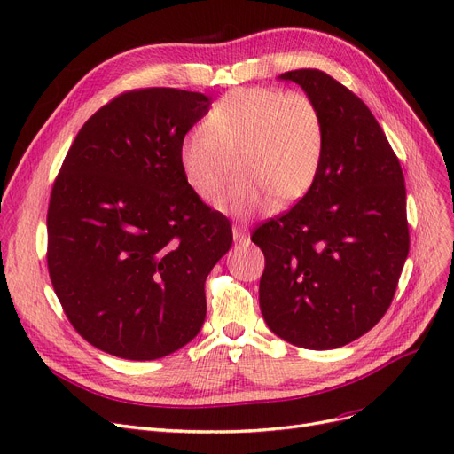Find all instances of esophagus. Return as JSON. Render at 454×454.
<instances>
[{"label":"esophagus","mask_w":454,"mask_h":454,"mask_svg":"<svg viewBox=\"0 0 454 454\" xmlns=\"http://www.w3.org/2000/svg\"><path fill=\"white\" fill-rule=\"evenodd\" d=\"M233 239L238 241V243H245V241L248 239V230H247V226H243V224H239V223H235V224H233Z\"/></svg>","instance_id":"obj_1"}]
</instances>
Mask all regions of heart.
<instances>
[{"instance_id":"heart-1","label":"heart","mask_w":454,"mask_h":454,"mask_svg":"<svg viewBox=\"0 0 454 454\" xmlns=\"http://www.w3.org/2000/svg\"><path fill=\"white\" fill-rule=\"evenodd\" d=\"M326 148L325 118L301 90L243 87L226 92L187 133L178 150L184 178L206 202L224 196L221 209L235 216L267 213L276 199L301 200L321 172Z\"/></svg>"}]
</instances>
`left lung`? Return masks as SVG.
<instances>
[{
    "label": "left lung",
    "instance_id": "left-lung-1",
    "mask_svg": "<svg viewBox=\"0 0 454 454\" xmlns=\"http://www.w3.org/2000/svg\"><path fill=\"white\" fill-rule=\"evenodd\" d=\"M280 77L319 106L326 148L313 187L250 235L265 254L260 308L291 345L338 348L377 325L395 294L410 248L404 176L352 90L317 68Z\"/></svg>",
    "mask_w": 454,
    "mask_h": 454
}]
</instances>
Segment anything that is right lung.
I'll list each match as a JSON object with an SVG mask.
<instances>
[{"mask_svg":"<svg viewBox=\"0 0 454 454\" xmlns=\"http://www.w3.org/2000/svg\"><path fill=\"white\" fill-rule=\"evenodd\" d=\"M209 104L168 87L118 94L83 124L53 182L51 286L75 332L113 356L163 358L204 325V282L233 238L187 185L178 150Z\"/></svg>","mask_w":454,"mask_h":454,"instance_id":"obj_1","label":"right lung"}]
</instances>
